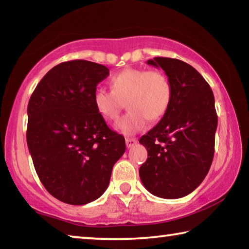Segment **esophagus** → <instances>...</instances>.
Masks as SVG:
<instances>
[{
    "instance_id": "esophagus-1",
    "label": "esophagus",
    "mask_w": 249,
    "mask_h": 249,
    "mask_svg": "<svg viewBox=\"0 0 249 249\" xmlns=\"http://www.w3.org/2000/svg\"><path fill=\"white\" fill-rule=\"evenodd\" d=\"M125 142H126V147H127V148H130V147H133L134 145L137 144V140L136 138H126Z\"/></svg>"
}]
</instances>
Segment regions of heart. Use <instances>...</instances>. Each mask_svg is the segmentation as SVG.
<instances>
[{"mask_svg": "<svg viewBox=\"0 0 249 249\" xmlns=\"http://www.w3.org/2000/svg\"><path fill=\"white\" fill-rule=\"evenodd\" d=\"M111 90L99 89L93 95V105L100 116L108 121L117 119L123 101L128 112L115 123L119 132L133 135L156 121L167 111L171 101V83L158 70L125 68L109 80Z\"/></svg>", "mask_w": 249, "mask_h": 249, "instance_id": "b5f03b06", "label": "heart"}]
</instances>
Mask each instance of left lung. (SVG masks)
Wrapping results in <instances>:
<instances>
[{"label":"left lung","mask_w":249,"mask_h":249,"mask_svg":"<svg viewBox=\"0 0 249 249\" xmlns=\"http://www.w3.org/2000/svg\"><path fill=\"white\" fill-rule=\"evenodd\" d=\"M147 64L165 71L172 94L162 119L140 140L148 153L140 177L151 195L179 199L199 187L212 165L217 127L214 95L187 62L156 57Z\"/></svg>","instance_id":"1"}]
</instances>
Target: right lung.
<instances>
[{"instance_id":"add662e5","label":"right lung","mask_w":249,"mask_h":249,"mask_svg":"<svg viewBox=\"0 0 249 249\" xmlns=\"http://www.w3.org/2000/svg\"><path fill=\"white\" fill-rule=\"evenodd\" d=\"M105 66L72 60L50 69L29 99L27 145L39 180L50 195L72 205L90 203L107 189L125 140L95 111Z\"/></svg>"}]
</instances>
